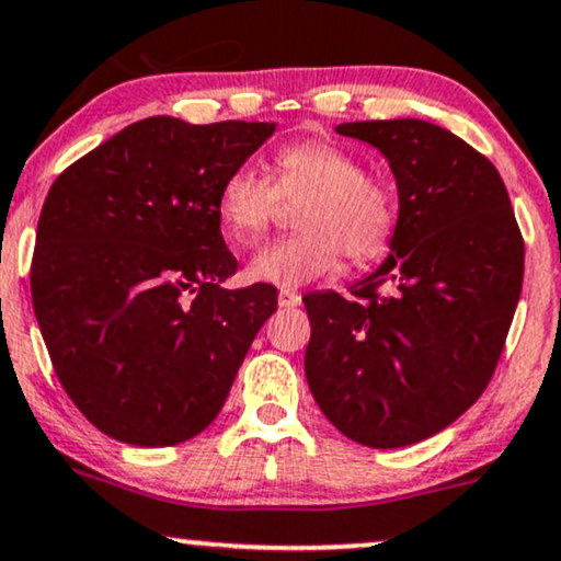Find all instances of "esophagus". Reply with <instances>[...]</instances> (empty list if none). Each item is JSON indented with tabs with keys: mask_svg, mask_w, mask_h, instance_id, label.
<instances>
[{
	"mask_svg": "<svg viewBox=\"0 0 561 561\" xmlns=\"http://www.w3.org/2000/svg\"><path fill=\"white\" fill-rule=\"evenodd\" d=\"M278 304L283 309H294V307H299L301 304V294L299 291H288V288H280V294H278Z\"/></svg>",
	"mask_w": 561,
	"mask_h": 561,
	"instance_id": "34e87169",
	"label": "esophagus"
}]
</instances>
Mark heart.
<instances>
[{
  "instance_id": "obj_1",
  "label": "heart",
  "mask_w": 561,
  "mask_h": 561,
  "mask_svg": "<svg viewBox=\"0 0 561 561\" xmlns=\"http://www.w3.org/2000/svg\"><path fill=\"white\" fill-rule=\"evenodd\" d=\"M294 203V237L262 247L249 260L252 280L299 288L324 278L345 254L354 265L387 252L398 224L396 192L382 176L364 171L354 150L330 140H304L273 156V182L252 163L228 171L218 190V218L237 244H254L280 203Z\"/></svg>"
}]
</instances>
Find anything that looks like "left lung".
<instances>
[{"label":"left lung","mask_w":561,"mask_h":561,"mask_svg":"<svg viewBox=\"0 0 561 561\" xmlns=\"http://www.w3.org/2000/svg\"><path fill=\"white\" fill-rule=\"evenodd\" d=\"M335 133L382 150L400 213L392 254L351 299L304 296V369L345 437L405 447L453 424L492 382L520 299L523 233L500 171L458 135L421 119Z\"/></svg>","instance_id":"8db88e82"}]
</instances>
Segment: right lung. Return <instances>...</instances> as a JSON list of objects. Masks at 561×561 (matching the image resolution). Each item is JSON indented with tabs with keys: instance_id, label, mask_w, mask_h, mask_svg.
Segmentation results:
<instances>
[{
	"instance_id": "add662e5",
	"label": "right lung",
	"mask_w": 561,
	"mask_h": 561,
	"mask_svg": "<svg viewBox=\"0 0 561 561\" xmlns=\"http://www.w3.org/2000/svg\"><path fill=\"white\" fill-rule=\"evenodd\" d=\"M267 122L150 116L67 165L48 190L31 294L61 387L95 428L169 447L213 424L254 335L278 309L270 283L228 291L218 190Z\"/></svg>"
}]
</instances>
